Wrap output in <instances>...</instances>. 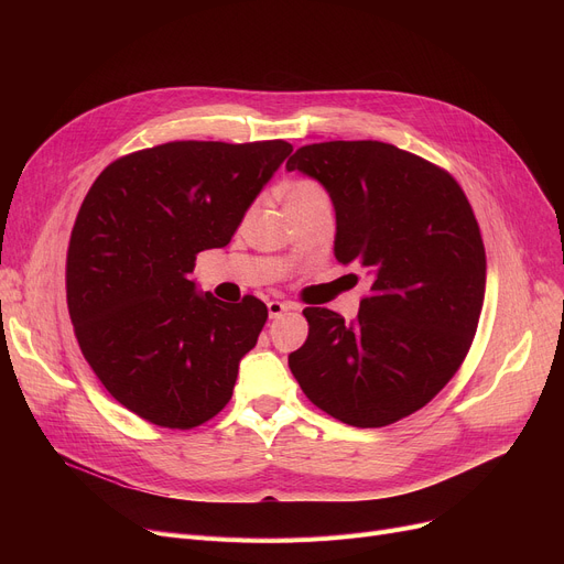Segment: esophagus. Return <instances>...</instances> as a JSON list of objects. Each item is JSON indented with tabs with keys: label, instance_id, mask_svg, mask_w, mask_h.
I'll list each match as a JSON object with an SVG mask.
<instances>
[{
	"label": "esophagus",
	"instance_id": "34e87169",
	"mask_svg": "<svg viewBox=\"0 0 564 564\" xmlns=\"http://www.w3.org/2000/svg\"><path fill=\"white\" fill-rule=\"evenodd\" d=\"M292 308V304H288V302H276V300H272L270 304H267V313H270V317L272 319H276V317H281L285 311H290Z\"/></svg>",
	"mask_w": 564,
	"mask_h": 564
}]
</instances>
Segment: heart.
Instances as JSON below:
<instances>
[{
	"instance_id": "heart-1",
	"label": "heart",
	"mask_w": 564,
	"mask_h": 564,
	"mask_svg": "<svg viewBox=\"0 0 564 564\" xmlns=\"http://www.w3.org/2000/svg\"><path fill=\"white\" fill-rule=\"evenodd\" d=\"M317 200H329V196L319 183L308 181V177H297V181L288 183L283 189L285 210H297V207H304Z\"/></svg>"
}]
</instances>
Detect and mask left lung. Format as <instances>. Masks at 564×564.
I'll return each instance as SVG.
<instances>
[{
  "instance_id": "1",
  "label": "left lung",
  "mask_w": 564,
  "mask_h": 564,
  "mask_svg": "<svg viewBox=\"0 0 564 564\" xmlns=\"http://www.w3.org/2000/svg\"><path fill=\"white\" fill-rule=\"evenodd\" d=\"M336 207V260L370 276L354 322L304 308L306 343L288 366L340 423L383 427L423 409L464 364L485 302L487 256L455 177L383 141L297 148Z\"/></svg>"
}]
</instances>
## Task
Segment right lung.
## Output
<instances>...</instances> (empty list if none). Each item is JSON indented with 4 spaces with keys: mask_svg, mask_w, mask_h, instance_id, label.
<instances>
[{
    "mask_svg": "<svg viewBox=\"0 0 564 564\" xmlns=\"http://www.w3.org/2000/svg\"><path fill=\"white\" fill-rule=\"evenodd\" d=\"M292 153L283 139L169 141L111 162L88 189L68 245L66 300L79 349L139 419L192 430L228 404L267 306L224 304L189 279L230 242Z\"/></svg>",
    "mask_w": 564,
    "mask_h": 564,
    "instance_id": "obj_1",
    "label": "right lung"
}]
</instances>
